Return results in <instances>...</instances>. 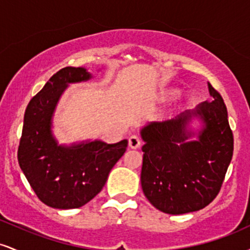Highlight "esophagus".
Here are the masks:
<instances>
[{
  "label": "esophagus",
  "instance_id": "1",
  "mask_svg": "<svg viewBox=\"0 0 250 250\" xmlns=\"http://www.w3.org/2000/svg\"><path fill=\"white\" fill-rule=\"evenodd\" d=\"M140 146H141V140H140V137L137 136V135H131V136L129 137V147L131 149H137L140 148Z\"/></svg>",
  "mask_w": 250,
  "mask_h": 250
}]
</instances>
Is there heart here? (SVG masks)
Here are the masks:
<instances>
[{"instance_id": "b5f03b06", "label": "heart", "mask_w": 250, "mask_h": 250, "mask_svg": "<svg viewBox=\"0 0 250 250\" xmlns=\"http://www.w3.org/2000/svg\"><path fill=\"white\" fill-rule=\"evenodd\" d=\"M179 95H180L179 89H170V90L167 93L168 97H177Z\"/></svg>"}]
</instances>
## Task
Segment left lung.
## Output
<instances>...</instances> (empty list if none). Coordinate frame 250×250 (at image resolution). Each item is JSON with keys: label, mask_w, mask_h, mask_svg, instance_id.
Returning a JSON list of instances; mask_svg holds the SVG:
<instances>
[{"label": "left lung", "mask_w": 250, "mask_h": 250, "mask_svg": "<svg viewBox=\"0 0 250 250\" xmlns=\"http://www.w3.org/2000/svg\"><path fill=\"white\" fill-rule=\"evenodd\" d=\"M202 102L140 130L142 190L155 208L180 215L205 208L219 194L233 157L234 139L222 97L208 83ZM199 121L195 128L192 123Z\"/></svg>", "instance_id": "obj_1"}]
</instances>
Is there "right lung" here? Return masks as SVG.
I'll return each instance as SVG.
<instances>
[{"label": "right lung", "instance_id": "obj_1", "mask_svg": "<svg viewBox=\"0 0 250 250\" xmlns=\"http://www.w3.org/2000/svg\"><path fill=\"white\" fill-rule=\"evenodd\" d=\"M90 79L93 74L87 68H63L25 109L19 165L37 197L51 208H80L94 199L127 149L128 140L111 145L101 140L60 145L54 135L53 117L62 94L71 83Z\"/></svg>", "mask_w": 250, "mask_h": 250}]
</instances>
